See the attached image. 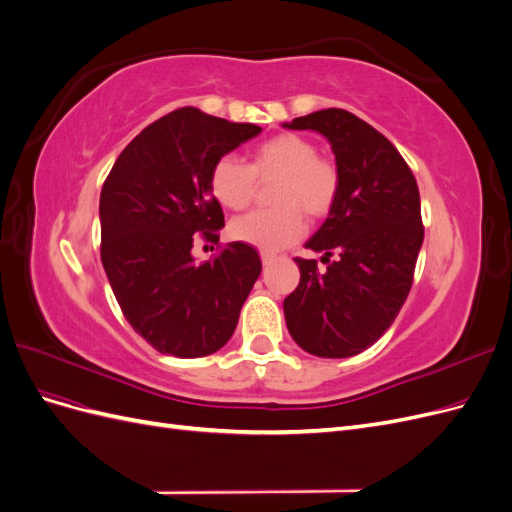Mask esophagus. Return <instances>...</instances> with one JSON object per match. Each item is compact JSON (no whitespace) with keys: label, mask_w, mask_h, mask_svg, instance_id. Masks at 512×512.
<instances>
[{"label":"esophagus","mask_w":512,"mask_h":512,"mask_svg":"<svg viewBox=\"0 0 512 512\" xmlns=\"http://www.w3.org/2000/svg\"><path fill=\"white\" fill-rule=\"evenodd\" d=\"M262 265H265V267H269V265H273V262L277 260V256H273V254H269V252H262Z\"/></svg>","instance_id":"esophagus-1"}]
</instances>
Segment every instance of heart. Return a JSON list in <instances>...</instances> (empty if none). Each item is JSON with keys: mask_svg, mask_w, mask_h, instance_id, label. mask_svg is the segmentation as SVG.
I'll list each match as a JSON object with an SVG mask.
<instances>
[{"mask_svg": "<svg viewBox=\"0 0 512 512\" xmlns=\"http://www.w3.org/2000/svg\"><path fill=\"white\" fill-rule=\"evenodd\" d=\"M277 179L271 192L273 209H258L230 224V237L277 252L297 241L305 220L329 215L342 190V177L333 160L318 156V147L303 134L282 132L262 141L250 151L247 166L224 156L211 168L209 185L213 196L226 209L241 211L252 203L258 181Z\"/></svg>", "mask_w": 512, "mask_h": 512, "instance_id": "heart-1", "label": "heart"}]
</instances>
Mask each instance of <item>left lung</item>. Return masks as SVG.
<instances>
[{
    "label": "left lung",
    "instance_id": "left-lung-1",
    "mask_svg": "<svg viewBox=\"0 0 512 512\" xmlns=\"http://www.w3.org/2000/svg\"><path fill=\"white\" fill-rule=\"evenodd\" d=\"M284 126L327 136L342 177L329 218L305 243L327 269L294 258L301 280L284 299L286 324L305 352L344 359L378 342L408 299L425 237L421 196L389 138L344 108Z\"/></svg>",
    "mask_w": 512,
    "mask_h": 512
}]
</instances>
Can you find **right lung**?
I'll use <instances>...</instances> for the list:
<instances>
[{
	"label": "right lung",
	"mask_w": 512,
	"mask_h": 512,
	"mask_svg": "<svg viewBox=\"0 0 512 512\" xmlns=\"http://www.w3.org/2000/svg\"><path fill=\"white\" fill-rule=\"evenodd\" d=\"M262 128L183 106L119 153L100 194V256L132 329L162 354L218 352L237 329L262 271L252 245L232 241L196 262V239L220 241L224 213L211 168Z\"/></svg>",
	"instance_id": "obj_1"
}]
</instances>
